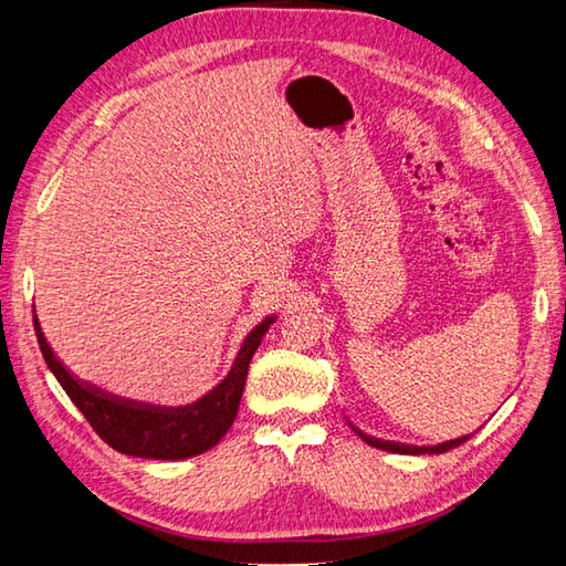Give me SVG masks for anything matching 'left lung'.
Masks as SVG:
<instances>
[{
  "label": "left lung",
  "mask_w": 566,
  "mask_h": 566,
  "mask_svg": "<svg viewBox=\"0 0 566 566\" xmlns=\"http://www.w3.org/2000/svg\"><path fill=\"white\" fill-rule=\"evenodd\" d=\"M353 426V423H350ZM353 430L357 432L359 438H363L367 444H371V448L377 450H384V452H394V454H442L448 452L452 448H457V444L467 442L472 436H462V438H454V440H448V442H440V444H430V448H416V444H406V442H394V440H379V438H371L367 436V432H363L359 428L353 426Z\"/></svg>",
  "instance_id": "1"
}]
</instances>
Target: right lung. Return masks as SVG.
<instances>
[{
  "label": "right lung",
  "mask_w": 566,
  "mask_h": 566,
  "mask_svg": "<svg viewBox=\"0 0 566 566\" xmlns=\"http://www.w3.org/2000/svg\"><path fill=\"white\" fill-rule=\"evenodd\" d=\"M274 318L276 316H268L258 323L240 345L231 371L209 394L187 406H155L124 399V396L77 379L48 345L35 311L33 328L48 369L53 371L70 401L80 408L82 416L90 420V426L97 430V436L109 448L130 457H146V460H187V457L211 450L233 426L240 396L245 389L250 359Z\"/></svg>",
  "instance_id": "right-lung-1"
}]
</instances>
